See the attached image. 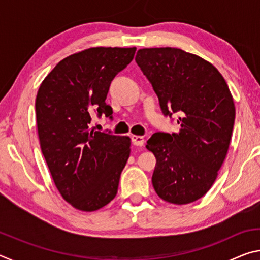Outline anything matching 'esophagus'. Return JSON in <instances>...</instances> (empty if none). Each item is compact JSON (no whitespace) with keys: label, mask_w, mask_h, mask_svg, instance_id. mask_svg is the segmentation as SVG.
I'll return each mask as SVG.
<instances>
[{"label":"esophagus","mask_w":260,"mask_h":260,"mask_svg":"<svg viewBox=\"0 0 260 260\" xmlns=\"http://www.w3.org/2000/svg\"><path fill=\"white\" fill-rule=\"evenodd\" d=\"M131 139H132V143H133L134 146H136V147H142L143 144H144V138H143V136L132 135Z\"/></svg>","instance_id":"1"}]
</instances>
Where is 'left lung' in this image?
I'll list each match as a JSON object with an SVG mask.
<instances>
[{
    "instance_id": "1",
    "label": "left lung",
    "mask_w": 260,
    "mask_h": 260,
    "mask_svg": "<svg viewBox=\"0 0 260 260\" xmlns=\"http://www.w3.org/2000/svg\"><path fill=\"white\" fill-rule=\"evenodd\" d=\"M135 60L162 114H180L179 133L147 142L157 160L152 186L169 203H191L209 191L227 155L235 120L230 88L212 64L178 48H144Z\"/></svg>"
}]
</instances>
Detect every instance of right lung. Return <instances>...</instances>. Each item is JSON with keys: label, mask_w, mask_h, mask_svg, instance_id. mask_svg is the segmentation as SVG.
Listing matches in <instances>:
<instances>
[{"label": "right lung", "mask_w": 260, "mask_h": 260, "mask_svg": "<svg viewBox=\"0 0 260 260\" xmlns=\"http://www.w3.org/2000/svg\"><path fill=\"white\" fill-rule=\"evenodd\" d=\"M136 48H90L56 65L39 88L38 133L51 177L65 201L96 211L117 195L131 139L89 129L91 116L112 118L105 103L111 81Z\"/></svg>", "instance_id": "1"}]
</instances>
